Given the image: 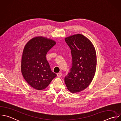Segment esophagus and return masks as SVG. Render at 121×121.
<instances>
[{"label":"esophagus","instance_id":"1","mask_svg":"<svg viewBox=\"0 0 121 121\" xmlns=\"http://www.w3.org/2000/svg\"><path fill=\"white\" fill-rule=\"evenodd\" d=\"M57 77H60L62 76V73H58L57 74Z\"/></svg>","mask_w":121,"mask_h":121}]
</instances>
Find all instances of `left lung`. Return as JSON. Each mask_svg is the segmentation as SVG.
Wrapping results in <instances>:
<instances>
[{"mask_svg": "<svg viewBox=\"0 0 121 121\" xmlns=\"http://www.w3.org/2000/svg\"><path fill=\"white\" fill-rule=\"evenodd\" d=\"M65 41L71 50L72 66L64 81L70 92L77 93L86 88L94 77L96 52L90 40L81 34L67 37Z\"/></svg>", "mask_w": 121, "mask_h": 121, "instance_id": "obj_1", "label": "left lung"}]
</instances>
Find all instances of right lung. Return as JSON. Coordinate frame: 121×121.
Listing matches in <instances>:
<instances>
[{"label":"right lung","mask_w":121,"mask_h":121,"mask_svg":"<svg viewBox=\"0 0 121 121\" xmlns=\"http://www.w3.org/2000/svg\"><path fill=\"white\" fill-rule=\"evenodd\" d=\"M55 41L42 36L30 40L26 45L22 58L21 71L26 81L34 88L41 90L57 76L50 68L46 55Z\"/></svg>","instance_id":"obj_1"}]
</instances>
